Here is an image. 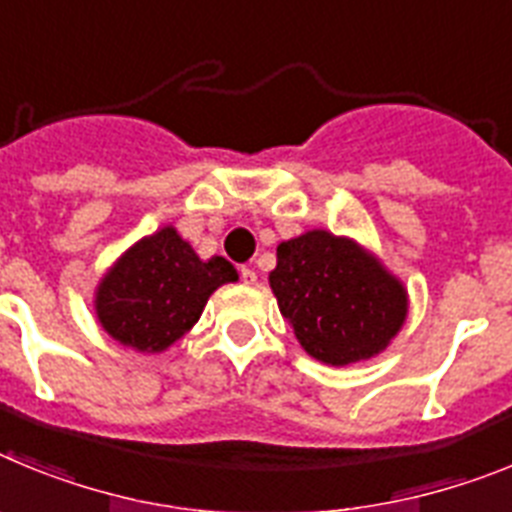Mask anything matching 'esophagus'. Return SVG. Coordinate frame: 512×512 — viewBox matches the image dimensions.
Returning a JSON list of instances; mask_svg holds the SVG:
<instances>
[{"label":"esophagus","mask_w":512,"mask_h":512,"mask_svg":"<svg viewBox=\"0 0 512 512\" xmlns=\"http://www.w3.org/2000/svg\"><path fill=\"white\" fill-rule=\"evenodd\" d=\"M239 275H242V283H247V286L257 283V273L252 268H239Z\"/></svg>","instance_id":"1"}]
</instances>
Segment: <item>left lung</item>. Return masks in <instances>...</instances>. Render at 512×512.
<instances>
[{
	"instance_id": "8db88e82",
	"label": "left lung",
	"mask_w": 512,
	"mask_h": 512,
	"mask_svg": "<svg viewBox=\"0 0 512 512\" xmlns=\"http://www.w3.org/2000/svg\"><path fill=\"white\" fill-rule=\"evenodd\" d=\"M268 281L301 348L327 366L379 355L407 319L402 281L361 244L324 229L278 244Z\"/></svg>"
}]
</instances>
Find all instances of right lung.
I'll list each match as a JSON object with an SVG mask.
<instances>
[{
    "label": "right lung",
    "instance_id": "obj_1",
    "mask_svg": "<svg viewBox=\"0 0 512 512\" xmlns=\"http://www.w3.org/2000/svg\"><path fill=\"white\" fill-rule=\"evenodd\" d=\"M237 278L229 260H201L175 226H164L105 273L95 293L97 319L126 348L162 353L201 319L208 296Z\"/></svg>",
    "mask_w": 512,
    "mask_h": 512
}]
</instances>
